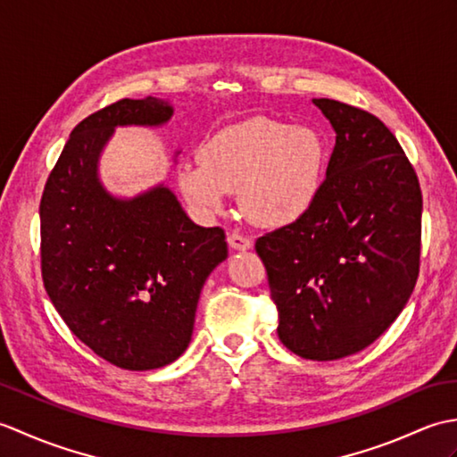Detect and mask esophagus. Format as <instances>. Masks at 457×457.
<instances>
[{"label": "esophagus", "instance_id": "34e87169", "mask_svg": "<svg viewBox=\"0 0 457 457\" xmlns=\"http://www.w3.org/2000/svg\"><path fill=\"white\" fill-rule=\"evenodd\" d=\"M228 244H229L231 249H236V251H247V249L253 247V241H251L245 236L237 234V231H231V234L228 236Z\"/></svg>", "mask_w": 457, "mask_h": 457}]
</instances>
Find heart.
<instances>
[{
  "instance_id": "obj_1",
  "label": "heart",
  "mask_w": 457,
  "mask_h": 457,
  "mask_svg": "<svg viewBox=\"0 0 457 457\" xmlns=\"http://www.w3.org/2000/svg\"><path fill=\"white\" fill-rule=\"evenodd\" d=\"M200 162L182 164L179 190L212 216L239 190L245 216L261 228H285L312 210L324 182L326 147L308 128L257 118L229 125L200 147Z\"/></svg>"
}]
</instances>
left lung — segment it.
I'll return each mask as SVG.
<instances>
[{"mask_svg":"<svg viewBox=\"0 0 457 457\" xmlns=\"http://www.w3.org/2000/svg\"><path fill=\"white\" fill-rule=\"evenodd\" d=\"M336 131L320 196L303 220L257 239L278 339L332 361L361 352L409 303L419 278L422 192L386 125L353 105L312 100Z\"/></svg>","mask_w":457,"mask_h":457,"instance_id":"obj_1","label":"left lung"}]
</instances>
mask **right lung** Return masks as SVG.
<instances>
[{
	"label": "right lung",
	"mask_w": 457,
	"mask_h": 457,
	"mask_svg": "<svg viewBox=\"0 0 457 457\" xmlns=\"http://www.w3.org/2000/svg\"><path fill=\"white\" fill-rule=\"evenodd\" d=\"M172 113L169 100L149 96L80 121L38 208L48 298L80 342L129 371L164 367L187 352L202 287L228 259L223 229L196 226L167 184L121 198L100 179L115 129L162 128Z\"/></svg>",
	"instance_id": "1"
}]
</instances>
